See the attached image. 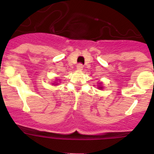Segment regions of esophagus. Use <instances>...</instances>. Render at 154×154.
<instances>
[{
  "mask_svg": "<svg viewBox=\"0 0 154 154\" xmlns=\"http://www.w3.org/2000/svg\"><path fill=\"white\" fill-rule=\"evenodd\" d=\"M83 67H84V66H83L82 63H78V64L77 65V69L78 70H82Z\"/></svg>",
  "mask_w": 154,
  "mask_h": 154,
  "instance_id": "obj_1",
  "label": "esophagus"
}]
</instances>
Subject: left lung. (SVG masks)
<instances>
[{"mask_svg":"<svg viewBox=\"0 0 154 154\" xmlns=\"http://www.w3.org/2000/svg\"><path fill=\"white\" fill-rule=\"evenodd\" d=\"M98 88H100V89H102V88H103V87H102V86L100 85L99 87H98Z\"/></svg>","mask_w":154,"mask_h":154,"instance_id":"1","label":"left lung"}]
</instances>
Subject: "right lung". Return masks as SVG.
Segmentation results:
<instances>
[{
  "instance_id": "add662e5",
  "label": "right lung",
  "mask_w": 154,
  "mask_h": 154,
  "mask_svg": "<svg viewBox=\"0 0 154 154\" xmlns=\"http://www.w3.org/2000/svg\"><path fill=\"white\" fill-rule=\"evenodd\" d=\"M57 84H55V85H57Z\"/></svg>"
}]
</instances>
